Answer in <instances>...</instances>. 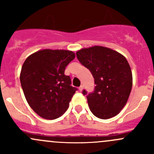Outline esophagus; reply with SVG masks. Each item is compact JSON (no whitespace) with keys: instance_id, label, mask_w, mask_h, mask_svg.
Wrapping results in <instances>:
<instances>
[{"instance_id":"esophagus-1","label":"esophagus","mask_w":154,"mask_h":154,"mask_svg":"<svg viewBox=\"0 0 154 154\" xmlns=\"http://www.w3.org/2000/svg\"><path fill=\"white\" fill-rule=\"evenodd\" d=\"M83 86H82V85H81V86L79 87V90H80V91H83Z\"/></svg>"}]
</instances>
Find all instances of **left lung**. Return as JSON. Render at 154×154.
Here are the masks:
<instances>
[{"label":"left lung","mask_w":154,"mask_h":154,"mask_svg":"<svg viewBox=\"0 0 154 154\" xmlns=\"http://www.w3.org/2000/svg\"><path fill=\"white\" fill-rule=\"evenodd\" d=\"M76 54L94 79V91L87 95L91 112L100 119L117 116L127 103L133 86L127 59L111 48L97 45L83 48ZM83 94H87L86 90Z\"/></svg>","instance_id":"1"}]
</instances>
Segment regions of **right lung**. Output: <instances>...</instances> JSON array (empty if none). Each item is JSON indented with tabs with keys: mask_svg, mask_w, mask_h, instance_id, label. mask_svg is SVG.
Segmentation results:
<instances>
[{
	"mask_svg": "<svg viewBox=\"0 0 154 154\" xmlns=\"http://www.w3.org/2000/svg\"><path fill=\"white\" fill-rule=\"evenodd\" d=\"M75 54L67 50L43 49L23 64L20 81L29 106L42 118L53 120L66 112L77 88L65 70Z\"/></svg>",
	"mask_w": 154,
	"mask_h": 154,
	"instance_id": "right-lung-1",
	"label": "right lung"
}]
</instances>
